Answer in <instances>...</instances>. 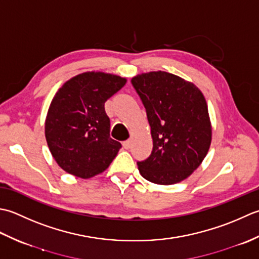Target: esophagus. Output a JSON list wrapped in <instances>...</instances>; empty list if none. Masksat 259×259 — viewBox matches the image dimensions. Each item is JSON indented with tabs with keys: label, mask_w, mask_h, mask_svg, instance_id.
<instances>
[{
	"label": "esophagus",
	"mask_w": 259,
	"mask_h": 259,
	"mask_svg": "<svg viewBox=\"0 0 259 259\" xmlns=\"http://www.w3.org/2000/svg\"><path fill=\"white\" fill-rule=\"evenodd\" d=\"M123 147L125 150H128L131 147V141H125L123 142Z\"/></svg>",
	"instance_id": "34e87169"
}]
</instances>
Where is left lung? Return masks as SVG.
I'll return each instance as SVG.
<instances>
[{"mask_svg": "<svg viewBox=\"0 0 259 259\" xmlns=\"http://www.w3.org/2000/svg\"><path fill=\"white\" fill-rule=\"evenodd\" d=\"M146 109L153 150L137 162L147 181L168 186L187 179L207 155L211 124L207 102L193 83L165 71L132 78Z\"/></svg>", "mask_w": 259, "mask_h": 259, "instance_id": "1", "label": "left lung"}]
</instances>
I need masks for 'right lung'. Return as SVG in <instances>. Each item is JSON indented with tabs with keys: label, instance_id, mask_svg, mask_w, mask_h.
<instances>
[{
	"label": "right lung",
	"instance_id": "right-lung-1",
	"mask_svg": "<svg viewBox=\"0 0 259 259\" xmlns=\"http://www.w3.org/2000/svg\"><path fill=\"white\" fill-rule=\"evenodd\" d=\"M126 79L100 71L71 78L57 92L46 118V140L62 170L89 179L104 172L122 144L110 139L105 102Z\"/></svg>",
	"mask_w": 259,
	"mask_h": 259
}]
</instances>
